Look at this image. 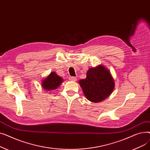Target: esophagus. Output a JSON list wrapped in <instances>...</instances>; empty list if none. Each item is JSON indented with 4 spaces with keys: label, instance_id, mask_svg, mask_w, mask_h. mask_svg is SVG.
<instances>
[{
    "label": "esophagus",
    "instance_id": "1",
    "mask_svg": "<svg viewBox=\"0 0 150 150\" xmlns=\"http://www.w3.org/2000/svg\"><path fill=\"white\" fill-rule=\"evenodd\" d=\"M69 80L70 81H76V77H74V76H70L69 78Z\"/></svg>",
    "mask_w": 150,
    "mask_h": 150
}]
</instances>
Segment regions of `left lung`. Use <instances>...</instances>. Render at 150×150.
<instances>
[{
    "label": "left lung",
    "mask_w": 150,
    "mask_h": 150,
    "mask_svg": "<svg viewBox=\"0 0 150 150\" xmlns=\"http://www.w3.org/2000/svg\"><path fill=\"white\" fill-rule=\"evenodd\" d=\"M86 98L93 103L103 101L113 92L114 78L109 70L103 65L89 68L86 78L78 81Z\"/></svg>",
    "instance_id": "8db88e82"
}]
</instances>
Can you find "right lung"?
Wrapping results in <instances>:
<instances>
[{"label": "right lung", "mask_w": 150, "mask_h": 150, "mask_svg": "<svg viewBox=\"0 0 150 150\" xmlns=\"http://www.w3.org/2000/svg\"><path fill=\"white\" fill-rule=\"evenodd\" d=\"M64 81L55 72H52L42 81L41 86L45 91H51L57 89Z\"/></svg>", "instance_id": "obj_1"}]
</instances>
